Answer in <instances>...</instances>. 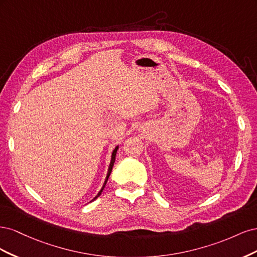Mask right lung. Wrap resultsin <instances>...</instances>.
I'll return each mask as SVG.
<instances>
[{
    "mask_svg": "<svg viewBox=\"0 0 257 257\" xmlns=\"http://www.w3.org/2000/svg\"><path fill=\"white\" fill-rule=\"evenodd\" d=\"M118 146H116L115 148H114V150L112 151V154H111V160H110V164H109V167H108V173H107V176H106V179H105V182H104V184H103V186H102V189H100V191L98 192V194L97 195L93 198V200H95L100 194H102V192H103V190H104V188H105V185H106V183H107V180H108V178H109V176H110V174H111V170H112V167H113V164H114V161H115V154H116V151H118Z\"/></svg>",
    "mask_w": 257,
    "mask_h": 257,
    "instance_id": "1",
    "label": "right lung"
}]
</instances>
